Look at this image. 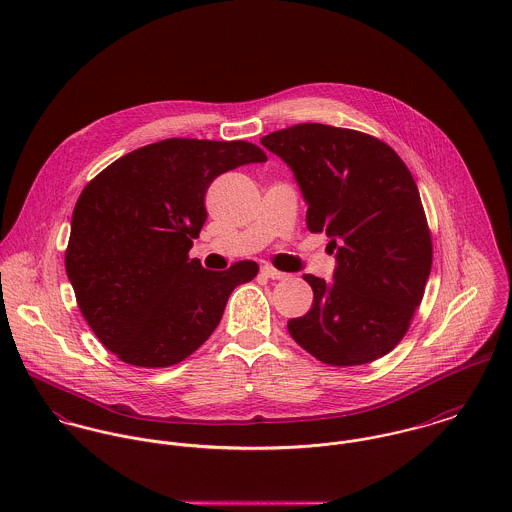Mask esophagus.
Returning <instances> with one entry per match:
<instances>
[{
  "label": "esophagus",
  "mask_w": 512,
  "mask_h": 512,
  "mask_svg": "<svg viewBox=\"0 0 512 512\" xmlns=\"http://www.w3.org/2000/svg\"><path fill=\"white\" fill-rule=\"evenodd\" d=\"M260 274L266 276V278H270V280H284V278H286L284 272H280V270H276V268H272V266H262Z\"/></svg>",
  "instance_id": "34e87169"
}]
</instances>
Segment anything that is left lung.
<instances>
[{
	"label": "left lung",
	"mask_w": 512,
	"mask_h": 512,
	"mask_svg": "<svg viewBox=\"0 0 512 512\" xmlns=\"http://www.w3.org/2000/svg\"><path fill=\"white\" fill-rule=\"evenodd\" d=\"M290 169L307 228L331 238L333 280L305 274L311 309L288 321L325 365L372 363L406 335L432 270V238L416 181L398 153L355 130L297 124L260 140Z\"/></svg>",
	"instance_id": "1"
}]
</instances>
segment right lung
Returning <instances> with one entry per match:
<instances>
[{
  "label": "right lung",
  "instance_id": "add662e5",
  "mask_svg": "<svg viewBox=\"0 0 512 512\" xmlns=\"http://www.w3.org/2000/svg\"><path fill=\"white\" fill-rule=\"evenodd\" d=\"M264 161L248 142L171 138L126 153L84 187L65 268L80 313L120 361L181 363L213 335L232 290L258 274L252 260L213 272L187 254L209 185Z\"/></svg>",
  "mask_w": 512,
  "mask_h": 512
}]
</instances>
